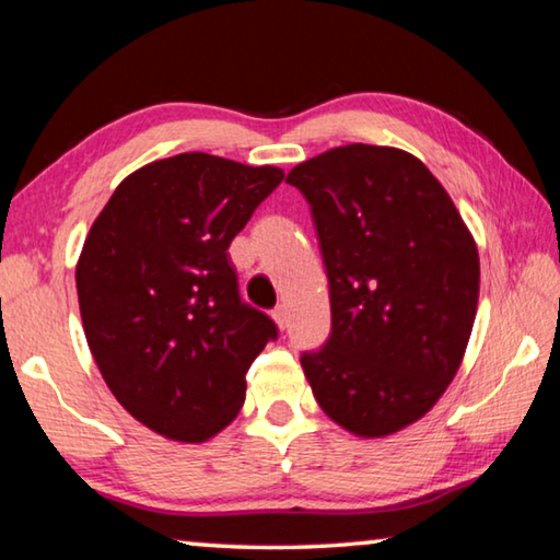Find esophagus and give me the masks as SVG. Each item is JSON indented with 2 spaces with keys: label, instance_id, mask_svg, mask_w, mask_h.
Instances as JSON below:
<instances>
[{
  "label": "esophagus",
  "instance_id": "obj_1",
  "mask_svg": "<svg viewBox=\"0 0 560 560\" xmlns=\"http://www.w3.org/2000/svg\"><path fill=\"white\" fill-rule=\"evenodd\" d=\"M273 320H277V326L283 330V328H287L289 326V308L287 306H277V308H273Z\"/></svg>",
  "mask_w": 560,
  "mask_h": 560
}]
</instances>
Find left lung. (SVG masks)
<instances>
[{"label":"left lung","mask_w":560,"mask_h":560,"mask_svg":"<svg viewBox=\"0 0 560 560\" xmlns=\"http://www.w3.org/2000/svg\"><path fill=\"white\" fill-rule=\"evenodd\" d=\"M314 212L330 338L303 375L330 420L381 440L422 420L457 375L479 301L477 242L422 160L353 143L291 170Z\"/></svg>","instance_id":"8db88e82"}]
</instances>
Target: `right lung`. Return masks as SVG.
Masks as SVG:
<instances>
[{
  "mask_svg": "<svg viewBox=\"0 0 560 560\" xmlns=\"http://www.w3.org/2000/svg\"><path fill=\"white\" fill-rule=\"evenodd\" d=\"M283 179L207 153L130 173L75 261L89 348L116 400L163 438L200 444L240 415L244 373L277 336L236 291L230 244Z\"/></svg>",
  "mask_w": 560,
  "mask_h": 560,
  "instance_id": "obj_1",
  "label": "right lung"
}]
</instances>
